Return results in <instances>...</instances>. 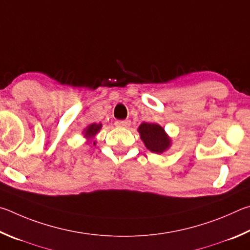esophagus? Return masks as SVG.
Returning <instances> with one entry per match:
<instances>
[{
	"label": "esophagus",
	"instance_id": "34e87169",
	"mask_svg": "<svg viewBox=\"0 0 250 250\" xmlns=\"http://www.w3.org/2000/svg\"><path fill=\"white\" fill-rule=\"evenodd\" d=\"M115 125L117 127H123V128H127L130 126V121L129 120H125V121H116Z\"/></svg>",
	"mask_w": 250,
	"mask_h": 250
}]
</instances>
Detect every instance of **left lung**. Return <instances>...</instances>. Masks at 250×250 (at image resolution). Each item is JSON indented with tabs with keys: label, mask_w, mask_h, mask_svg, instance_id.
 <instances>
[{
	"label": "left lung",
	"mask_w": 250,
	"mask_h": 250,
	"mask_svg": "<svg viewBox=\"0 0 250 250\" xmlns=\"http://www.w3.org/2000/svg\"><path fill=\"white\" fill-rule=\"evenodd\" d=\"M138 133L142 141L145 144L147 149L156 154H163L169 149L171 145V139L169 138L165 129L158 124L154 123H143L139 125Z\"/></svg>",
	"instance_id": "8db88e82"
}]
</instances>
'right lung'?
I'll use <instances>...</instances> for the list:
<instances>
[{
    "label": "right lung",
    "instance_id": "1",
    "mask_svg": "<svg viewBox=\"0 0 250 250\" xmlns=\"http://www.w3.org/2000/svg\"><path fill=\"white\" fill-rule=\"evenodd\" d=\"M101 128H102V124H101V123L100 124L93 123V124L89 125L84 130H83V134H84L85 138H92L100 132ZM93 145H95V142H93Z\"/></svg>",
    "mask_w": 250,
    "mask_h": 250
}]
</instances>
